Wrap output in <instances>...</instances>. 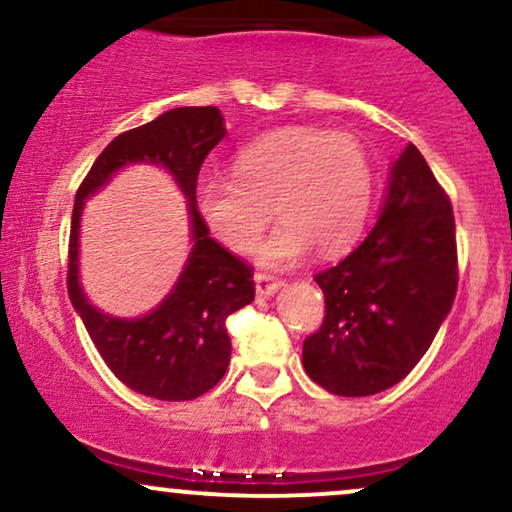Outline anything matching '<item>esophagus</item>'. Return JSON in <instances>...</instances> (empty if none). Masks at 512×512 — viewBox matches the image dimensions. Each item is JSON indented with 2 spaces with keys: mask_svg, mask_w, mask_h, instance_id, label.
I'll return each instance as SVG.
<instances>
[{
  "mask_svg": "<svg viewBox=\"0 0 512 512\" xmlns=\"http://www.w3.org/2000/svg\"><path fill=\"white\" fill-rule=\"evenodd\" d=\"M279 281L274 279V276L269 274H255V289L260 296H274L276 291H279Z\"/></svg>",
  "mask_w": 512,
  "mask_h": 512,
  "instance_id": "obj_1",
  "label": "esophagus"
}]
</instances>
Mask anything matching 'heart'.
I'll list each match as a JSON object with an SVG mask.
<instances>
[{
	"label": "heart",
	"instance_id": "b5f03b06",
	"mask_svg": "<svg viewBox=\"0 0 512 512\" xmlns=\"http://www.w3.org/2000/svg\"><path fill=\"white\" fill-rule=\"evenodd\" d=\"M373 202V170L356 139L315 127H284L238 151L236 173L204 175L197 209L216 240L248 252L274 214L279 226L255 260L286 269L313 245L330 255L354 243Z\"/></svg>",
	"mask_w": 512,
	"mask_h": 512
}]
</instances>
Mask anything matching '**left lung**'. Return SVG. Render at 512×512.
Listing matches in <instances>:
<instances>
[{"instance_id": "left-lung-1", "label": "left lung", "mask_w": 512, "mask_h": 512, "mask_svg": "<svg viewBox=\"0 0 512 512\" xmlns=\"http://www.w3.org/2000/svg\"><path fill=\"white\" fill-rule=\"evenodd\" d=\"M315 281L327 315L303 344L310 380L332 395L368 397L407 378L457 291L455 216L414 144L392 163L366 240Z\"/></svg>"}]
</instances>
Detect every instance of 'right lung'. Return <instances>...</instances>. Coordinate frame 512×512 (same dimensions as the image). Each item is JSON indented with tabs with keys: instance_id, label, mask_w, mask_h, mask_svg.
Here are the masks:
<instances>
[{
	"instance_id": "1",
	"label": "right lung",
	"mask_w": 512,
	"mask_h": 512,
	"mask_svg": "<svg viewBox=\"0 0 512 512\" xmlns=\"http://www.w3.org/2000/svg\"><path fill=\"white\" fill-rule=\"evenodd\" d=\"M226 137L214 105H187L122 132L103 149L74 199L69 236V298L98 354L129 390L163 402H187L209 392L231 363L226 317L255 298L250 267L221 248L197 211V175L204 158ZM127 165H156L188 199L193 248L167 298L139 318L103 314L87 301L78 279L80 214Z\"/></svg>"
}]
</instances>
